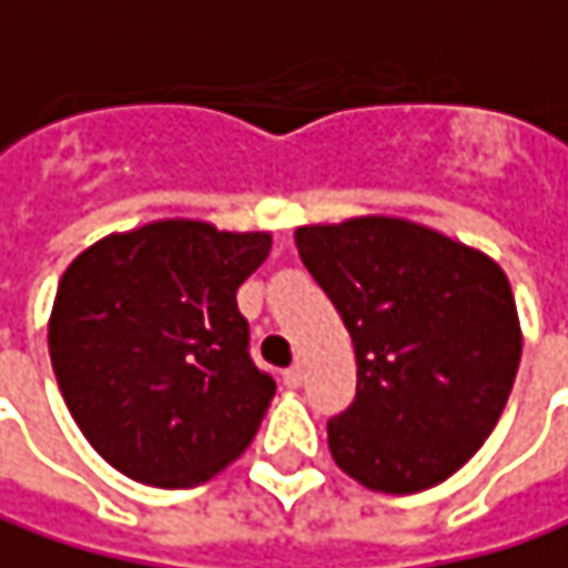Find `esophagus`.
<instances>
[{"label": "esophagus", "mask_w": 568, "mask_h": 568, "mask_svg": "<svg viewBox=\"0 0 568 568\" xmlns=\"http://www.w3.org/2000/svg\"><path fill=\"white\" fill-rule=\"evenodd\" d=\"M283 382L285 387H302V382H305V368H302V365H288L283 372Z\"/></svg>", "instance_id": "34e87169"}]
</instances>
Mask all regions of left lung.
Segmentation results:
<instances>
[{
  "label": "left lung",
  "mask_w": 568,
  "mask_h": 568,
  "mask_svg": "<svg viewBox=\"0 0 568 568\" xmlns=\"http://www.w3.org/2000/svg\"><path fill=\"white\" fill-rule=\"evenodd\" d=\"M295 244L356 346V400L327 423L333 460L397 496L448 480L499 423L521 362L506 273L384 215L305 225Z\"/></svg>",
  "instance_id": "8db88e82"
}]
</instances>
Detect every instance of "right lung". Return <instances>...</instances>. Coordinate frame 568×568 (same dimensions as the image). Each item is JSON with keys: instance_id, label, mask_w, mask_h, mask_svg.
<instances>
[{"instance_id": "obj_1", "label": "right lung", "mask_w": 568, "mask_h": 568, "mask_svg": "<svg viewBox=\"0 0 568 568\" xmlns=\"http://www.w3.org/2000/svg\"><path fill=\"white\" fill-rule=\"evenodd\" d=\"M270 235L168 219L91 244L62 273L50 358L91 448L130 480L206 483L257 435L276 382L251 358L237 288Z\"/></svg>"}]
</instances>
